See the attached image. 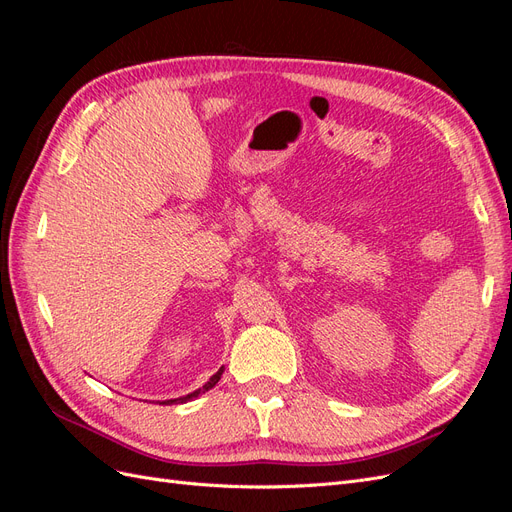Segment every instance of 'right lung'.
Segmentation results:
<instances>
[{
	"label": "right lung",
	"mask_w": 512,
	"mask_h": 512,
	"mask_svg": "<svg viewBox=\"0 0 512 512\" xmlns=\"http://www.w3.org/2000/svg\"><path fill=\"white\" fill-rule=\"evenodd\" d=\"M222 371H224V367L218 371V374H213L211 378H209V382H205L203 386H200V389H196L194 393H188L185 397H177V399H166V401H162V404H166V406H170V404H185V401H190V399H196L198 395H203V393H207L209 389H213L215 384L220 382V378H222Z\"/></svg>",
	"instance_id": "1"
}]
</instances>
